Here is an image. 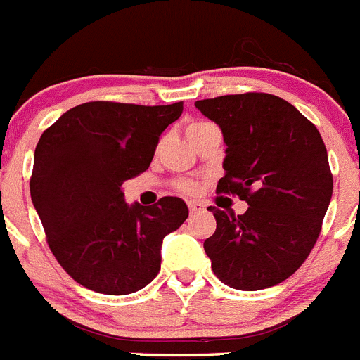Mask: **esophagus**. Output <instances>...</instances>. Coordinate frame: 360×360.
Returning a JSON list of instances; mask_svg holds the SVG:
<instances>
[{"instance_id": "esophagus-1", "label": "esophagus", "mask_w": 360, "mask_h": 360, "mask_svg": "<svg viewBox=\"0 0 360 360\" xmlns=\"http://www.w3.org/2000/svg\"><path fill=\"white\" fill-rule=\"evenodd\" d=\"M188 210H191V213H201L205 212L206 205L202 201H188Z\"/></svg>"}]
</instances>
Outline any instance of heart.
Wrapping results in <instances>:
<instances>
[{
    "label": "heart",
    "instance_id": "obj_1",
    "mask_svg": "<svg viewBox=\"0 0 360 360\" xmlns=\"http://www.w3.org/2000/svg\"><path fill=\"white\" fill-rule=\"evenodd\" d=\"M206 124H210V122H205V120H195V122L188 124L187 133L192 129H198V127H201V126H206ZM176 187H179V191L185 192V194H194V192L198 191L199 185L195 184V181H191V180H181V181H179V185H176Z\"/></svg>",
    "mask_w": 360,
    "mask_h": 360
}]
</instances>
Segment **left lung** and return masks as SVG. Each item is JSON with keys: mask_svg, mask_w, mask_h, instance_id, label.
Instances as JSON below:
<instances>
[{"mask_svg": "<svg viewBox=\"0 0 360 360\" xmlns=\"http://www.w3.org/2000/svg\"><path fill=\"white\" fill-rule=\"evenodd\" d=\"M195 108L227 145L217 192L248 202L238 217L208 208L217 220L205 240L213 273L238 290L278 285L309 255L333 195L322 136L296 106L266 92L201 99Z\"/></svg>", "mask_w": 360, "mask_h": 360, "instance_id": "left-lung-1", "label": "left lung"}]
</instances>
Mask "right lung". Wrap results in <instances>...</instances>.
Returning a JSON list of instances; mask_svg holds the SVG:
<instances>
[{"instance_id":"right-lung-1","label":"right lung","mask_w":360,"mask_h":360,"mask_svg":"<svg viewBox=\"0 0 360 360\" xmlns=\"http://www.w3.org/2000/svg\"><path fill=\"white\" fill-rule=\"evenodd\" d=\"M184 103L91 101L68 110L34 150L31 199L64 271L99 294L143 289L161 269L166 234L188 217L180 198L124 201L122 184L150 166L162 131Z\"/></svg>"}]
</instances>
